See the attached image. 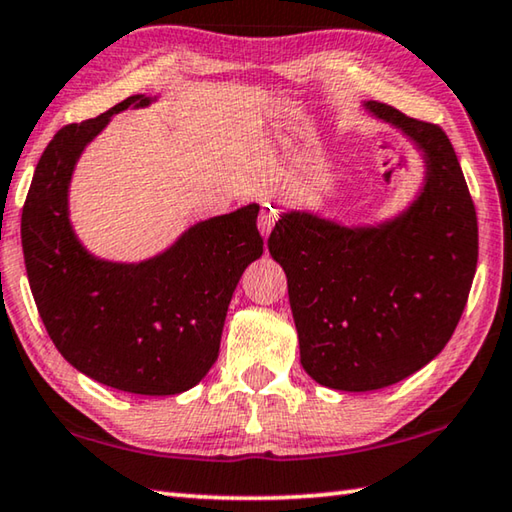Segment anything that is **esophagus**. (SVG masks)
Returning <instances> with one entry per match:
<instances>
[{
	"mask_svg": "<svg viewBox=\"0 0 512 512\" xmlns=\"http://www.w3.org/2000/svg\"><path fill=\"white\" fill-rule=\"evenodd\" d=\"M274 222H276V215H274L272 208H263L261 217H258V229H261L263 238L270 236V231L274 229Z\"/></svg>",
	"mask_w": 512,
	"mask_h": 512,
	"instance_id": "34e87169",
	"label": "esophagus"
}]
</instances>
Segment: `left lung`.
<instances>
[{
    "label": "left lung",
    "mask_w": 512,
    "mask_h": 512,
    "mask_svg": "<svg viewBox=\"0 0 512 512\" xmlns=\"http://www.w3.org/2000/svg\"><path fill=\"white\" fill-rule=\"evenodd\" d=\"M363 111L420 152L413 199L372 224L290 208L267 240L288 279L301 367L342 392L388 388L431 363L465 311L479 258L476 211L445 131L381 102Z\"/></svg>",
    "instance_id": "left-lung-1"
}]
</instances>
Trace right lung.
<instances>
[{
	"label": "right lung",
	"instance_id": "1",
	"mask_svg": "<svg viewBox=\"0 0 512 512\" xmlns=\"http://www.w3.org/2000/svg\"><path fill=\"white\" fill-rule=\"evenodd\" d=\"M161 95H131L95 120L56 133L33 172L22 211V251L40 320L61 356L108 388L165 397L204 379L242 272L263 256L261 206L188 226L138 263L108 261L83 245L70 217V183L86 147L127 108Z\"/></svg>",
	"mask_w": 512,
	"mask_h": 512
}]
</instances>
